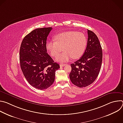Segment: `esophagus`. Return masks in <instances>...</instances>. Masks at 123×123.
<instances>
[{
  "label": "esophagus",
  "instance_id": "esophagus-1",
  "mask_svg": "<svg viewBox=\"0 0 123 123\" xmlns=\"http://www.w3.org/2000/svg\"><path fill=\"white\" fill-rule=\"evenodd\" d=\"M66 65V64H61L60 65V67H64V66H65Z\"/></svg>",
  "mask_w": 123,
  "mask_h": 123
}]
</instances>
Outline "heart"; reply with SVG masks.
<instances>
[{"label":"heart","instance_id":"b5f03b06","mask_svg":"<svg viewBox=\"0 0 123 123\" xmlns=\"http://www.w3.org/2000/svg\"><path fill=\"white\" fill-rule=\"evenodd\" d=\"M55 40L46 43V47L49 55L55 57L62 50L64 51L55 58L60 63L67 62L72 58H80L85 51L87 41L85 34L76 31H68L60 33L54 37Z\"/></svg>","mask_w":123,"mask_h":123}]
</instances>
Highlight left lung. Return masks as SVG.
Segmentation results:
<instances>
[{"mask_svg":"<svg viewBox=\"0 0 123 123\" xmlns=\"http://www.w3.org/2000/svg\"><path fill=\"white\" fill-rule=\"evenodd\" d=\"M88 38L84 54L78 60L71 65L69 78L79 87L92 84L97 77L101 67L103 53L98 38L92 31L87 30Z\"/></svg>","mask_w":123,"mask_h":123,"instance_id":"left-lung-1","label":"left lung"}]
</instances>
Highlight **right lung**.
I'll return each instance as SVG.
<instances>
[{"label":"right lung","mask_w":123,"mask_h":123,"mask_svg":"<svg viewBox=\"0 0 123 123\" xmlns=\"http://www.w3.org/2000/svg\"><path fill=\"white\" fill-rule=\"evenodd\" d=\"M51 30V27H48L33 30L23 38L20 48L23 74L31 86L40 90L54 83L55 71L60 68L47 52V37Z\"/></svg>","instance_id":"add662e5"}]
</instances>
